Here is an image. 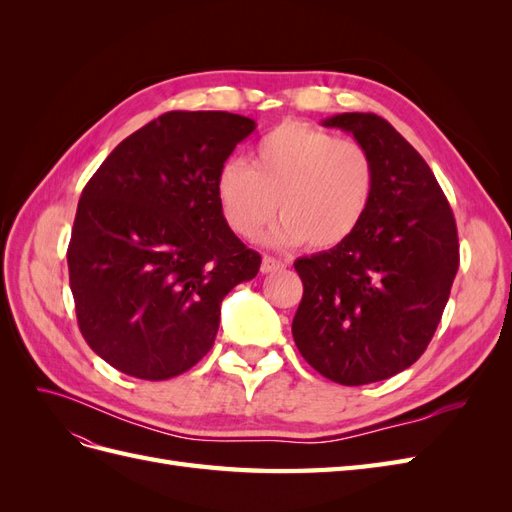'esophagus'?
I'll list each match as a JSON object with an SVG mask.
<instances>
[{"mask_svg": "<svg viewBox=\"0 0 512 512\" xmlns=\"http://www.w3.org/2000/svg\"><path fill=\"white\" fill-rule=\"evenodd\" d=\"M282 267H284L282 260H277V258H273V256H262V265H260V271H262V273H273V271L282 269Z\"/></svg>", "mask_w": 512, "mask_h": 512, "instance_id": "obj_1", "label": "esophagus"}]
</instances>
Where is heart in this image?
Here are the masks:
<instances>
[{"label": "heart", "mask_w": 512, "mask_h": 512, "mask_svg": "<svg viewBox=\"0 0 512 512\" xmlns=\"http://www.w3.org/2000/svg\"><path fill=\"white\" fill-rule=\"evenodd\" d=\"M376 166L356 141L303 121H284L254 145L250 166L226 162L215 196L228 228L258 237L275 211L282 220L273 241L333 250L346 243L369 211Z\"/></svg>", "instance_id": "b5f03b06"}]
</instances>
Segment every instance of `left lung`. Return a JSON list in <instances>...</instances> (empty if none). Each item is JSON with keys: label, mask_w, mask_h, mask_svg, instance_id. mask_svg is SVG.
Returning a JSON list of instances; mask_svg holds the SVG:
<instances>
[{"label": "left lung", "mask_w": 512, "mask_h": 512, "mask_svg": "<svg viewBox=\"0 0 512 512\" xmlns=\"http://www.w3.org/2000/svg\"><path fill=\"white\" fill-rule=\"evenodd\" d=\"M322 126L350 132L369 151L376 190L346 243L294 262L303 299L292 337L318 374L361 386L425 352L459 269V239L431 168L389 121L342 113Z\"/></svg>", "instance_id": "obj_1"}]
</instances>
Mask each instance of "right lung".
<instances>
[{"label":"right lung","instance_id":"1","mask_svg":"<svg viewBox=\"0 0 512 512\" xmlns=\"http://www.w3.org/2000/svg\"><path fill=\"white\" fill-rule=\"evenodd\" d=\"M256 121L170 111L121 141L85 185L68 245L89 348L141 380H168L211 350L220 305L260 254L232 232L215 179Z\"/></svg>","mask_w":512,"mask_h":512}]
</instances>
